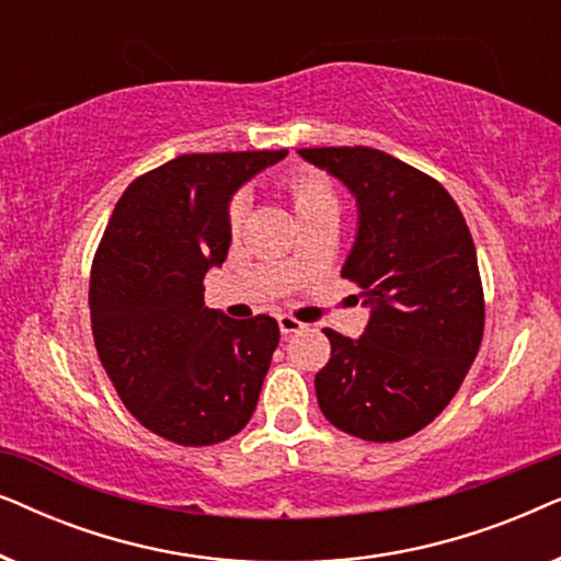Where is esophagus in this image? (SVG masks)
<instances>
[{"mask_svg": "<svg viewBox=\"0 0 561 561\" xmlns=\"http://www.w3.org/2000/svg\"><path fill=\"white\" fill-rule=\"evenodd\" d=\"M278 327H280V332L288 336V334H294V332H301L306 324H304V321H298L294 317H286V313H283V317H278Z\"/></svg>", "mask_w": 561, "mask_h": 561, "instance_id": "34e87169", "label": "esophagus"}]
</instances>
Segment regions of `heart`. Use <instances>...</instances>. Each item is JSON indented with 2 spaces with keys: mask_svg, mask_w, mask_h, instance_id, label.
Listing matches in <instances>:
<instances>
[{
  "mask_svg": "<svg viewBox=\"0 0 561 561\" xmlns=\"http://www.w3.org/2000/svg\"><path fill=\"white\" fill-rule=\"evenodd\" d=\"M283 188H286V194L290 198V204H294V211L298 219L309 217V214H317L321 209H336V191H334V183L327 179L324 173L319 171H311V168H301V171H294L288 173L286 179H283ZM244 211H248V202H244V196H234L232 202H229V209H227V219H229V229L237 232L244 219Z\"/></svg>",
  "mask_w": 561,
  "mask_h": 561,
  "instance_id": "obj_1",
  "label": "heart"
}]
</instances>
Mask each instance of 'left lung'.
Wrapping results in <instances>:
<instances>
[{
	"instance_id": "1",
	"label": "left lung",
	"mask_w": 561,
	"mask_h": 561,
	"mask_svg": "<svg viewBox=\"0 0 561 561\" xmlns=\"http://www.w3.org/2000/svg\"><path fill=\"white\" fill-rule=\"evenodd\" d=\"M298 152L357 196L342 278L373 306L359 340L324 329L332 357L317 373L319 409L357 439L401 442L447 409L478 357L485 294L470 227L439 181L388 152Z\"/></svg>"
}]
</instances>
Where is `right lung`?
I'll return each instance as SVG.
<instances>
[{"instance_id":"add662e5","label":"right lung","mask_w":561,"mask_h":561,"mask_svg":"<svg viewBox=\"0 0 561 561\" xmlns=\"http://www.w3.org/2000/svg\"><path fill=\"white\" fill-rule=\"evenodd\" d=\"M288 150L191 152L129 183L91 265L94 344L127 411L152 434L209 447L242 432L278 347V321L204 304L229 250V196Z\"/></svg>"}]
</instances>
